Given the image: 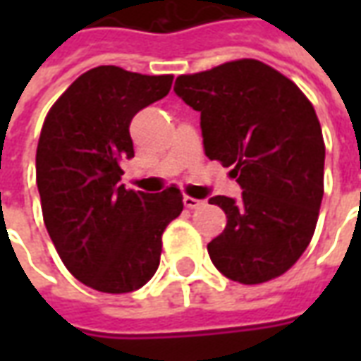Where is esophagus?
Returning a JSON list of instances; mask_svg holds the SVG:
<instances>
[{
	"label": "esophagus",
	"instance_id": "esophagus-1",
	"mask_svg": "<svg viewBox=\"0 0 361 361\" xmlns=\"http://www.w3.org/2000/svg\"><path fill=\"white\" fill-rule=\"evenodd\" d=\"M183 204H185V207H188V209H191V211H193V209H201V207H203L204 204V201H201V199H193V197H183Z\"/></svg>",
	"mask_w": 361,
	"mask_h": 361
}]
</instances>
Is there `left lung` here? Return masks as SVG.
<instances>
[{"instance_id":"1","label":"left lung","mask_w":361,"mask_h":361,"mask_svg":"<svg viewBox=\"0 0 361 361\" xmlns=\"http://www.w3.org/2000/svg\"><path fill=\"white\" fill-rule=\"evenodd\" d=\"M173 92L201 114L204 154L232 168L242 197L214 195L226 228L209 245L226 279L261 284L302 257L323 199L325 142L294 82L257 59L180 75Z\"/></svg>"}]
</instances>
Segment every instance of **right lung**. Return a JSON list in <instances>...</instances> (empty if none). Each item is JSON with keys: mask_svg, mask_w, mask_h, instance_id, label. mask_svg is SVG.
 Instances as JSON below:
<instances>
[{"mask_svg": "<svg viewBox=\"0 0 361 361\" xmlns=\"http://www.w3.org/2000/svg\"><path fill=\"white\" fill-rule=\"evenodd\" d=\"M172 79L94 67L44 121L36 149L44 224L67 271L98 292L145 286L160 263L166 226L183 211L180 189L142 193L119 183V164L135 157L131 119L164 98Z\"/></svg>", "mask_w": 361, "mask_h": 361, "instance_id": "1", "label": "right lung"}]
</instances>
